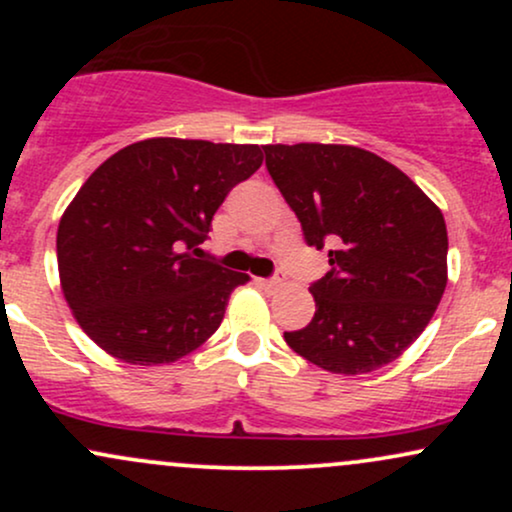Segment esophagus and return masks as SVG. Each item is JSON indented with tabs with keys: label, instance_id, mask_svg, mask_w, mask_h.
Returning a JSON list of instances; mask_svg holds the SVG:
<instances>
[{
	"label": "esophagus",
	"instance_id": "34e87169",
	"mask_svg": "<svg viewBox=\"0 0 512 512\" xmlns=\"http://www.w3.org/2000/svg\"><path fill=\"white\" fill-rule=\"evenodd\" d=\"M257 284H260L262 289H269V291H272V289H279V286H281V279H279V276H272V279H257Z\"/></svg>",
	"mask_w": 512,
	"mask_h": 512
}]
</instances>
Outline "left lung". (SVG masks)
<instances>
[{
  "mask_svg": "<svg viewBox=\"0 0 512 512\" xmlns=\"http://www.w3.org/2000/svg\"><path fill=\"white\" fill-rule=\"evenodd\" d=\"M267 170L305 243L330 252L310 284L315 315L284 332L305 361L342 375L383 368L426 330L448 284V228L397 166L358 146L269 144Z\"/></svg>",
  "mask_w": 512,
  "mask_h": 512,
  "instance_id": "obj_1",
  "label": "left lung"
}]
</instances>
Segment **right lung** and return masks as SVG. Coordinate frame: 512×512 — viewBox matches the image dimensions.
<instances>
[{"mask_svg": "<svg viewBox=\"0 0 512 512\" xmlns=\"http://www.w3.org/2000/svg\"><path fill=\"white\" fill-rule=\"evenodd\" d=\"M260 166L255 144L158 137L93 170L57 228L62 291L81 330L134 366L207 342L248 274L202 260L199 245L228 192Z\"/></svg>", "mask_w": 512, "mask_h": 512, "instance_id": "add662e5", "label": "right lung"}]
</instances>
